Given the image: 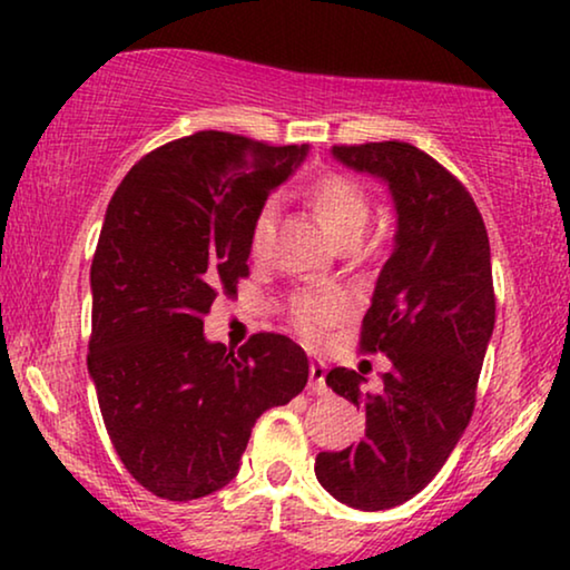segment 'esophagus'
Here are the masks:
<instances>
[{"label":"esophagus","instance_id":"obj_1","mask_svg":"<svg viewBox=\"0 0 570 570\" xmlns=\"http://www.w3.org/2000/svg\"><path fill=\"white\" fill-rule=\"evenodd\" d=\"M308 373H311V384H308V389H311V394H326V365L322 363V361H314L311 363V368H308Z\"/></svg>","mask_w":570,"mask_h":570}]
</instances>
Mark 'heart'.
Listing matches in <instances>:
<instances>
[{"label": "heart", "instance_id": "heart-1", "mask_svg": "<svg viewBox=\"0 0 570 570\" xmlns=\"http://www.w3.org/2000/svg\"><path fill=\"white\" fill-rule=\"evenodd\" d=\"M306 199L337 244H350V240L357 244L361 240L371 217L368 194H365L361 184L342 174H324L308 184ZM275 199L264 202L259 213L254 215L252 230H248V252H252V256H262L267 252L269 240L275 236ZM342 311H345V303H342L340 295L301 293L295 295L291 306V324L301 337L318 342L326 326L342 316Z\"/></svg>", "mask_w": 570, "mask_h": 570}]
</instances>
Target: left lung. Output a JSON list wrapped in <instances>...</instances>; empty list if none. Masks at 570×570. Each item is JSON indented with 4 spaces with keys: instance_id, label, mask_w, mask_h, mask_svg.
<instances>
[{
    "instance_id": "left-lung-1",
    "label": "left lung",
    "mask_w": 570,
    "mask_h": 570,
    "mask_svg": "<svg viewBox=\"0 0 570 570\" xmlns=\"http://www.w3.org/2000/svg\"><path fill=\"white\" fill-rule=\"evenodd\" d=\"M334 158L381 176L396 205V244L361 324V353H384L379 394L363 376L326 373V386L365 410L353 446L322 451L316 480L340 503L394 509L446 462L474 412L495 324L493 269L482 215L459 178L415 145H334Z\"/></svg>"
}]
</instances>
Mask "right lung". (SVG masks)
I'll return each mask as SVG.
<instances>
[{"label": "right lung", "mask_w": 570, "mask_h": 570, "mask_svg": "<svg viewBox=\"0 0 570 570\" xmlns=\"http://www.w3.org/2000/svg\"><path fill=\"white\" fill-rule=\"evenodd\" d=\"M306 147L197 131L139 158L108 202L90 267L88 371L121 464L166 501L228 485L256 420L303 392L308 357L256 332L238 353L205 316L248 277V230Z\"/></svg>", "instance_id": "right-lung-1"}]
</instances>
